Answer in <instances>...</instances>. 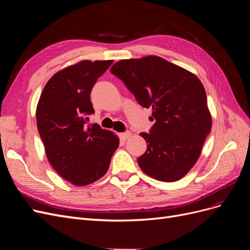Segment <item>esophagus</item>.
I'll return each instance as SVG.
<instances>
[{"instance_id": "esophagus-1", "label": "esophagus", "mask_w": 250, "mask_h": 250, "mask_svg": "<svg viewBox=\"0 0 250 250\" xmlns=\"http://www.w3.org/2000/svg\"><path fill=\"white\" fill-rule=\"evenodd\" d=\"M119 135H120V139H121V140L125 141V140H127L128 138L131 137V132H130V131H126V132H123V133H120Z\"/></svg>"}]
</instances>
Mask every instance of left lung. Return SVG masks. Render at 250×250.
Instances as JSON below:
<instances>
[{"mask_svg":"<svg viewBox=\"0 0 250 250\" xmlns=\"http://www.w3.org/2000/svg\"><path fill=\"white\" fill-rule=\"evenodd\" d=\"M110 72L125 83L140 105L152 108L154 125L150 133H140L147 143L146 152L138 158L142 171L166 183L186 176L211 128L201 81L190 71L154 55L122 59Z\"/></svg>","mask_w":250,"mask_h":250,"instance_id":"1","label":"left lung"}]
</instances>
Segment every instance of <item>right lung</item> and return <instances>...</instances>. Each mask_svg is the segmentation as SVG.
<instances>
[{
    "instance_id": "right-lung-1",
    "label": "right lung",
    "mask_w": 250,
    "mask_h": 250,
    "mask_svg": "<svg viewBox=\"0 0 250 250\" xmlns=\"http://www.w3.org/2000/svg\"><path fill=\"white\" fill-rule=\"evenodd\" d=\"M113 60H81L53 75L36 106L37 129L54 170L74 186H87L106 174L120 140L98 125L89 96Z\"/></svg>"
}]
</instances>
